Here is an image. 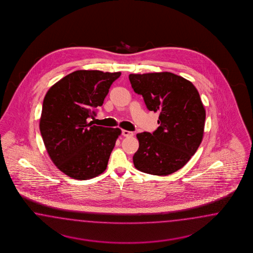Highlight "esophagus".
I'll list each match as a JSON object with an SVG mask.
<instances>
[{"label":"esophagus","instance_id":"esophagus-1","mask_svg":"<svg viewBox=\"0 0 253 253\" xmlns=\"http://www.w3.org/2000/svg\"><path fill=\"white\" fill-rule=\"evenodd\" d=\"M122 132H123V136H125V137H129V136H132L133 135V132L130 131V130H123Z\"/></svg>","mask_w":253,"mask_h":253}]
</instances>
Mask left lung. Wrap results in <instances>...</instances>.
<instances>
[{"label":"left lung","instance_id":"left-lung-1","mask_svg":"<svg viewBox=\"0 0 253 253\" xmlns=\"http://www.w3.org/2000/svg\"><path fill=\"white\" fill-rule=\"evenodd\" d=\"M129 80L147 109L160 113L153 133L136 135L134 167L148 174H171L189 161L203 138L206 111L199 92L191 82L170 72L130 74Z\"/></svg>","mask_w":253,"mask_h":253}]
</instances>
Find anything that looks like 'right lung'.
Returning <instances> with one entry per match:
<instances>
[{
    "label": "right lung",
    "mask_w": 253,
    "mask_h": 253,
    "mask_svg": "<svg viewBox=\"0 0 253 253\" xmlns=\"http://www.w3.org/2000/svg\"><path fill=\"white\" fill-rule=\"evenodd\" d=\"M122 72L76 70L54 84L46 92L40 130L54 165L77 180L98 176L107 169L119 128L92 125L109 88Z\"/></svg>",
    "instance_id": "1"
}]
</instances>
